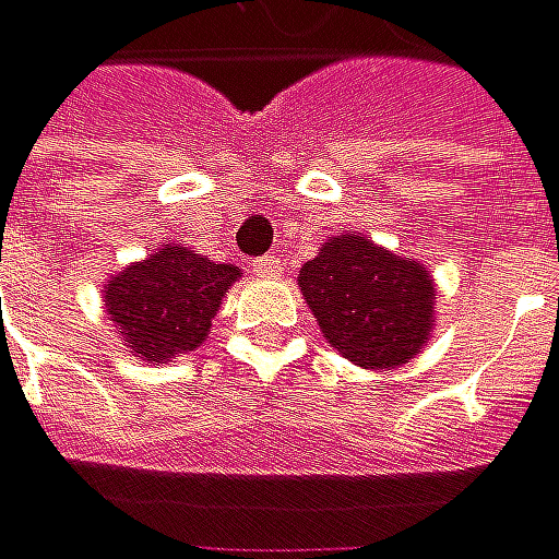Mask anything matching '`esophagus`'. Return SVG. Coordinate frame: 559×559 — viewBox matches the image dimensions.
<instances>
[{"label":"esophagus","instance_id":"obj_1","mask_svg":"<svg viewBox=\"0 0 559 559\" xmlns=\"http://www.w3.org/2000/svg\"><path fill=\"white\" fill-rule=\"evenodd\" d=\"M254 270L260 276H276V273H283V260H280V254H263V258L254 260Z\"/></svg>","mask_w":559,"mask_h":559}]
</instances>
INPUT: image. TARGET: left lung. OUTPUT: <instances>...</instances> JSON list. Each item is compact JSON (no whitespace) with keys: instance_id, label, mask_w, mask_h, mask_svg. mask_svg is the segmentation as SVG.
I'll return each instance as SVG.
<instances>
[{"instance_id":"obj_1","label":"left lung","mask_w":559,"mask_h":559,"mask_svg":"<svg viewBox=\"0 0 559 559\" xmlns=\"http://www.w3.org/2000/svg\"><path fill=\"white\" fill-rule=\"evenodd\" d=\"M301 296L331 346L366 369H394L417 356L432 324V280L417 260L359 235L331 238L299 273Z\"/></svg>"}]
</instances>
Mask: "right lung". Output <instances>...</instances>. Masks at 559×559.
<instances>
[{
  "instance_id": "right-lung-1",
  "label": "right lung",
  "mask_w": 559,
  "mask_h": 559,
  "mask_svg": "<svg viewBox=\"0 0 559 559\" xmlns=\"http://www.w3.org/2000/svg\"><path fill=\"white\" fill-rule=\"evenodd\" d=\"M235 280L238 266L231 263L162 245L107 283V314L142 359L168 362L206 340L222 293Z\"/></svg>"
}]
</instances>
